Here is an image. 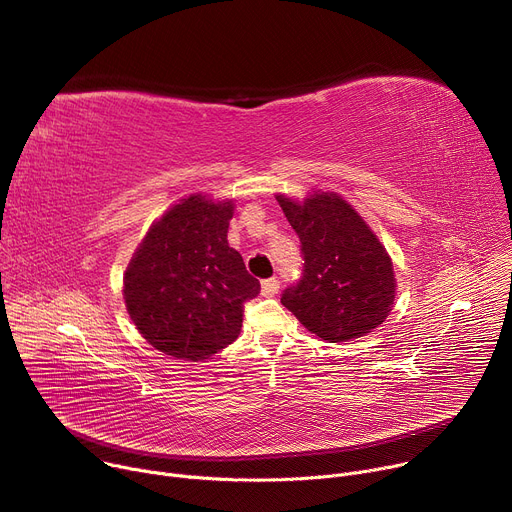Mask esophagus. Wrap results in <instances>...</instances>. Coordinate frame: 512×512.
<instances>
[{
    "label": "esophagus",
    "instance_id": "1",
    "mask_svg": "<svg viewBox=\"0 0 512 512\" xmlns=\"http://www.w3.org/2000/svg\"><path fill=\"white\" fill-rule=\"evenodd\" d=\"M277 291H279V279L269 277V279H265V281L261 283V296L273 298V296L277 294Z\"/></svg>",
    "mask_w": 512,
    "mask_h": 512
}]
</instances>
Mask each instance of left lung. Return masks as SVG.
<instances>
[{
    "mask_svg": "<svg viewBox=\"0 0 512 512\" xmlns=\"http://www.w3.org/2000/svg\"><path fill=\"white\" fill-rule=\"evenodd\" d=\"M300 237L304 275L281 304L312 334L346 342L373 332L393 310V261L362 216L336 192L304 202L275 196Z\"/></svg>",
    "mask_w": 512,
    "mask_h": 512,
    "instance_id": "8db88e82",
    "label": "left lung"
}]
</instances>
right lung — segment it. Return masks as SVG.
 <instances>
[{"mask_svg": "<svg viewBox=\"0 0 512 512\" xmlns=\"http://www.w3.org/2000/svg\"><path fill=\"white\" fill-rule=\"evenodd\" d=\"M233 210V200L182 198L150 227L125 269L127 314L164 354L204 360L241 332L243 304L261 285L229 247Z\"/></svg>", "mask_w": 512, "mask_h": 512, "instance_id": "right-lung-1", "label": "right lung"}]
</instances>
